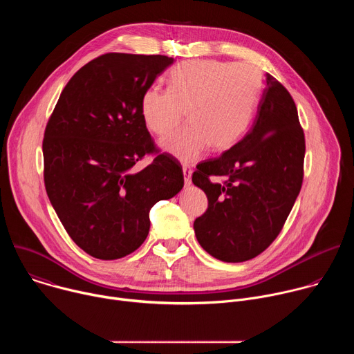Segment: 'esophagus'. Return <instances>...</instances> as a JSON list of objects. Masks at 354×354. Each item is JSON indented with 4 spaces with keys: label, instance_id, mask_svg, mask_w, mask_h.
I'll use <instances>...</instances> for the list:
<instances>
[{
    "label": "esophagus",
    "instance_id": "1",
    "mask_svg": "<svg viewBox=\"0 0 354 354\" xmlns=\"http://www.w3.org/2000/svg\"><path fill=\"white\" fill-rule=\"evenodd\" d=\"M183 178H185V185L189 186L190 185V178H192V168L189 165H183Z\"/></svg>",
    "mask_w": 354,
    "mask_h": 354
}]
</instances>
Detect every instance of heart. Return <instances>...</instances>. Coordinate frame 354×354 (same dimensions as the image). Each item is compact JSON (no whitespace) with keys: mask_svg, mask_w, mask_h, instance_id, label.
<instances>
[{"mask_svg":"<svg viewBox=\"0 0 354 354\" xmlns=\"http://www.w3.org/2000/svg\"><path fill=\"white\" fill-rule=\"evenodd\" d=\"M261 74L249 63L190 60L172 68L168 89L148 88L141 97L147 129L165 136L185 118L190 123L161 141L179 161L197 160L212 145L227 149L246 131L254 113Z\"/></svg>","mask_w":354,"mask_h":354,"instance_id":"1","label":"heart"}]
</instances>
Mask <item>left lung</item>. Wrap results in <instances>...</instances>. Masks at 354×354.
Returning <instances> with one entry per match:
<instances>
[{"instance_id":"8db88e82","label":"left lung","mask_w":354,"mask_h":354,"mask_svg":"<svg viewBox=\"0 0 354 354\" xmlns=\"http://www.w3.org/2000/svg\"><path fill=\"white\" fill-rule=\"evenodd\" d=\"M306 138L288 91L266 74L246 134L221 157L197 165L192 182L209 198L196 218L207 254L236 263L258 257L280 234L301 190ZM210 176L224 177L212 183Z\"/></svg>"}]
</instances>
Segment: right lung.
Instances as JSON below:
<instances>
[{"mask_svg":"<svg viewBox=\"0 0 354 354\" xmlns=\"http://www.w3.org/2000/svg\"><path fill=\"white\" fill-rule=\"evenodd\" d=\"M172 57L108 53L80 68L63 89L43 138L44 186L71 239L113 261L145 241L149 210L183 187L178 161L158 154L141 97ZM147 153L156 158L132 171Z\"/></svg>","mask_w":354,"mask_h":354,"instance_id":"1","label":"right lung"}]
</instances>
